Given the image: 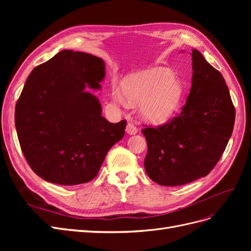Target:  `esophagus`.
<instances>
[{
    "instance_id": "obj_1",
    "label": "esophagus",
    "mask_w": 251,
    "mask_h": 251,
    "mask_svg": "<svg viewBox=\"0 0 251 251\" xmlns=\"http://www.w3.org/2000/svg\"><path fill=\"white\" fill-rule=\"evenodd\" d=\"M126 133H127V134H130V135H135L136 133L138 132V128H137V126H136L134 124L130 123V124H127L126 128Z\"/></svg>"
}]
</instances>
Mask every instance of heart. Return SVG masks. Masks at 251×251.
I'll use <instances>...</instances> for the list:
<instances>
[{
	"label": "heart",
	"mask_w": 251,
	"mask_h": 251,
	"mask_svg": "<svg viewBox=\"0 0 251 251\" xmlns=\"http://www.w3.org/2000/svg\"><path fill=\"white\" fill-rule=\"evenodd\" d=\"M125 94L133 103H140L142 116L154 124L169 120L180 108L184 89L180 79L171 76L163 68H153L128 77L124 87ZM118 102L126 101L120 89L114 91Z\"/></svg>",
	"instance_id": "1"
}]
</instances>
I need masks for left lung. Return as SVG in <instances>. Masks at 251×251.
I'll use <instances>...</instances> for the list:
<instances>
[{
    "mask_svg": "<svg viewBox=\"0 0 251 251\" xmlns=\"http://www.w3.org/2000/svg\"><path fill=\"white\" fill-rule=\"evenodd\" d=\"M193 79L181 112L158 126L144 125V168L164 186L205 177L222 157L231 136L235 110L224 77L193 49Z\"/></svg>",
    "mask_w": 251,
    "mask_h": 251,
    "instance_id": "8db88e82",
    "label": "left lung"
}]
</instances>
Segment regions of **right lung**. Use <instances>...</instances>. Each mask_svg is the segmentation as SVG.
Listing matches in <instances>:
<instances>
[{
	"label": "right lung",
	"instance_id": "right-lung-1",
	"mask_svg": "<svg viewBox=\"0 0 251 251\" xmlns=\"http://www.w3.org/2000/svg\"><path fill=\"white\" fill-rule=\"evenodd\" d=\"M104 63L85 52L63 50L39 65L19 97L14 123L31 170L48 182L77 185L94 179L108 151L123 139L126 120L101 116L87 83L100 89Z\"/></svg>",
	"mask_w": 251,
	"mask_h": 251
}]
</instances>
